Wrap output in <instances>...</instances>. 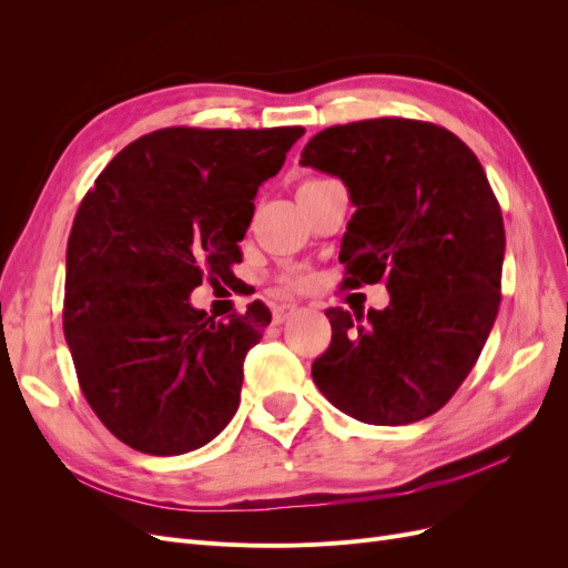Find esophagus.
<instances>
[{"label":"esophagus","mask_w":568,"mask_h":568,"mask_svg":"<svg viewBox=\"0 0 568 568\" xmlns=\"http://www.w3.org/2000/svg\"><path fill=\"white\" fill-rule=\"evenodd\" d=\"M294 313H296V305H294V303H282V305L274 307L272 322H274V324H282V322H286Z\"/></svg>","instance_id":"34e87169"}]
</instances>
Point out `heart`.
<instances>
[{
	"label": "heart",
	"mask_w": 568,
	"mask_h": 568,
	"mask_svg": "<svg viewBox=\"0 0 568 568\" xmlns=\"http://www.w3.org/2000/svg\"><path fill=\"white\" fill-rule=\"evenodd\" d=\"M286 286H294V288H301L305 284V277L303 274H288V277H284Z\"/></svg>",
	"instance_id": "1"
}]
</instances>
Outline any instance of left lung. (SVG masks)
Instances as JSON below:
<instances>
[{
	"label": "left lung",
	"mask_w": 568,
	"mask_h": 568,
	"mask_svg": "<svg viewBox=\"0 0 568 568\" xmlns=\"http://www.w3.org/2000/svg\"><path fill=\"white\" fill-rule=\"evenodd\" d=\"M301 165L338 178L355 205L341 286L390 294L367 315L326 311L313 382L357 422L426 419L467 379L500 307L505 225L484 168L457 134L409 118L326 128Z\"/></svg>",
	"instance_id": "8db88e82"
}]
</instances>
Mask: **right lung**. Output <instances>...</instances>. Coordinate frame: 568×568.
Wrapping results in <instances>:
<instances>
[{
  "mask_svg": "<svg viewBox=\"0 0 568 568\" xmlns=\"http://www.w3.org/2000/svg\"><path fill=\"white\" fill-rule=\"evenodd\" d=\"M303 128H165L128 144L84 194L65 248L63 334L94 415L130 448L182 455L239 407L244 357L272 315L215 322L189 303L230 282L257 186Z\"/></svg>",
  "mask_w": 568,
  "mask_h": 568,
  "instance_id": "add662e5",
  "label": "right lung"
}]
</instances>
